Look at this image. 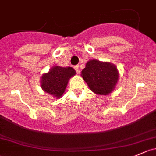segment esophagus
<instances>
[{
	"label": "esophagus",
	"instance_id": "1",
	"mask_svg": "<svg viewBox=\"0 0 156 156\" xmlns=\"http://www.w3.org/2000/svg\"><path fill=\"white\" fill-rule=\"evenodd\" d=\"M74 69H75V70L76 71L77 73L79 74V72H80V68H79V66H75V67H74Z\"/></svg>",
	"mask_w": 156,
	"mask_h": 156
}]
</instances>
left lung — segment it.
I'll return each instance as SVG.
<instances>
[{"mask_svg":"<svg viewBox=\"0 0 156 156\" xmlns=\"http://www.w3.org/2000/svg\"><path fill=\"white\" fill-rule=\"evenodd\" d=\"M81 75L90 90L100 95L111 93L119 79V72L115 65L97 59L89 60Z\"/></svg>","mask_w":156,"mask_h":156,"instance_id":"8db88e82","label":"left lung"}]
</instances>
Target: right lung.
<instances>
[{
  "mask_svg": "<svg viewBox=\"0 0 156 156\" xmlns=\"http://www.w3.org/2000/svg\"><path fill=\"white\" fill-rule=\"evenodd\" d=\"M76 74L72 67H60L55 66L47 73L43 74L40 85L43 91L58 99L66 91L69 79Z\"/></svg>",
  "mask_w": 156,
  "mask_h": 156,
  "instance_id": "add662e5",
  "label": "right lung"
}]
</instances>
